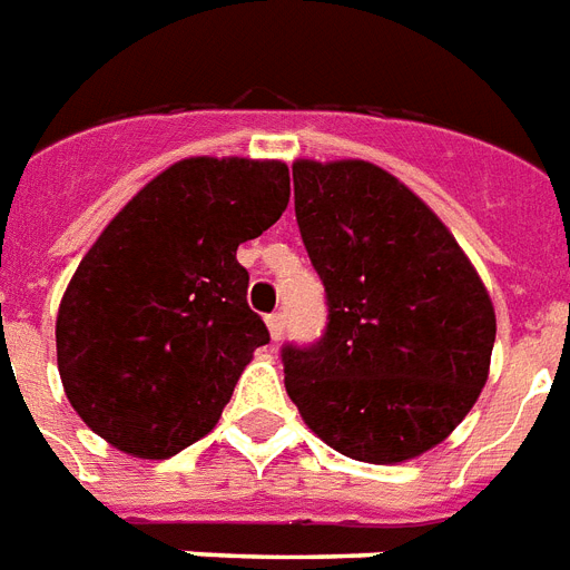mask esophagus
<instances>
[{"label":"esophagus","instance_id":"1","mask_svg":"<svg viewBox=\"0 0 570 570\" xmlns=\"http://www.w3.org/2000/svg\"><path fill=\"white\" fill-rule=\"evenodd\" d=\"M266 325H269L272 340H281V336H284V327H286L284 313H269V316H266Z\"/></svg>","mask_w":570,"mask_h":570}]
</instances>
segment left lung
Segmentation results:
<instances>
[{"mask_svg": "<svg viewBox=\"0 0 570 570\" xmlns=\"http://www.w3.org/2000/svg\"><path fill=\"white\" fill-rule=\"evenodd\" d=\"M293 180L327 325L313 345L281 348L286 392L333 451L413 460L485 386L492 298L436 213L381 166L298 160Z\"/></svg>", "mask_w": 570, "mask_h": 570, "instance_id": "left-lung-1", "label": "left lung"}]
</instances>
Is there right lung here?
<instances>
[{"instance_id": "add662e5", "label": "right lung", "mask_w": 570, "mask_h": 570, "mask_svg": "<svg viewBox=\"0 0 570 570\" xmlns=\"http://www.w3.org/2000/svg\"><path fill=\"white\" fill-rule=\"evenodd\" d=\"M289 205L277 160L189 157L169 166L101 230L58 309V372L101 439L166 460L210 433L254 348L245 239Z\"/></svg>"}]
</instances>
